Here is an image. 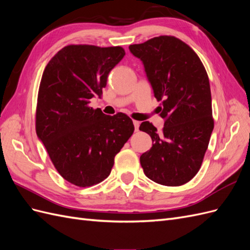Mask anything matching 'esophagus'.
<instances>
[{
	"label": "esophagus",
	"mask_w": 250,
	"mask_h": 250,
	"mask_svg": "<svg viewBox=\"0 0 250 250\" xmlns=\"http://www.w3.org/2000/svg\"><path fill=\"white\" fill-rule=\"evenodd\" d=\"M133 125H134V130L139 131V127H140V122L139 121H133Z\"/></svg>",
	"instance_id": "esophagus-1"
}]
</instances>
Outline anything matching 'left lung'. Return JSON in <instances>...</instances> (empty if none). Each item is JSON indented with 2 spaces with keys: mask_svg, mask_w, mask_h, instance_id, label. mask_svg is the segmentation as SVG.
Segmentation results:
<instances>
[{
  "mask_svg": "<svg viewBox=\"0 0 250 250\" xmlns=\"http://www.w3.org/2000/svg\"><path fill=\"white\" fill-rule=\"evenodd\" d=\"M129 50L143 62L165 120L161 132L148 121L140 126L152 139V147L140 157L144 173L163 186L185 185L198 173L214 129L206 67L175 36L153 37Z\"/></svg>",
  "mask_w": 250,
  "mask_h": 250,
  "instance_id": "8db88e82",
  "label": "left lung"
}]
</instances>
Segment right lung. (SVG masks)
Returning <instances> with one entry per match:
<instances>
[{"label":"right lung","instance_id":"right-lung-1","mask_svg":"<svg viewBox=\"0 0 250 250\" xmlns=\"http://www.w3.org/2000/svg\"><path fill=\"white\" fill-rule=\"evenodd\" d=\"M124 55L119 46L69 44L44 67L36 133L57 172L72 185L86 188L107 178L115 156L134 131L125 113L107 116L89 106L93 97L102 96L109 72Z\"/></svg>","mask_w":250,"mask_h":250}]
</instances>
